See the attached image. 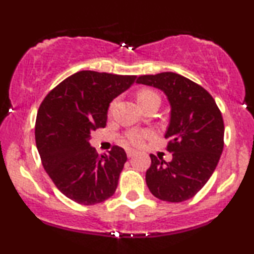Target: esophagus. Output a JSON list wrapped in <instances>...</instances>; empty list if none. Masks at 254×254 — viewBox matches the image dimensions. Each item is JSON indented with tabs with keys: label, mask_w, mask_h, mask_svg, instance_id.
Returning <instances> with one entry per match:
<instances>
[{
	"label": "esophagus",
	"mask_w": 254,
	"mask_h": 254,
	"mask_svg": "<svg viewBox=\"0 0 254 254\" xmlns=\"http://www.w3.org/2000/svg\"><path fill=\"white\" fill-rule=\"evenodd\" d=\"M136 150H133V149H127V157H132L133 156V155H135L136 154Z\"/></svg>",
	"instance_id": "1"
}]
</instances>
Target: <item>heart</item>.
<instances>
[{"instance_id":"heart-1","label":"heart","mask_w":254,"mask_h":254,"mask_svg":"<svg viewBox=\"0 0 254 254\" xmlns=\"http://www.w3.org/2000/svg\"><path fill=\"white\" fill-rule=\"evenodd\" d=\"M154 99L160 100V97H158L154 91L140 90L139 92L137 93V102H138L139 105L140 104L150 102V100ZM145 136H148V132H145V131H132V132H130L129 135H127V140H129L130 143H132V144H139Z\"/></svg>"}]
</instances>
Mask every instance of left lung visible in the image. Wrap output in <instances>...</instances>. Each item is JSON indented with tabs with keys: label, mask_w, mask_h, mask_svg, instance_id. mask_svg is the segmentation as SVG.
Here are the masks:
<instances>
[{
	"label": "left lung",
	"mask_w": 254,
	"mask_h": 254,
	"mask_svg": "<svg viewBox=\"0 0 254 254\" xmlns=\"http://www.w3.org/2000/svg\"><path fill=\"white\" fill-rule=\"evenodd\" d=\"M137 84L158 88L170 105L164 137L173 160L150 155L145 181L154 196L168 202L193 197L214 173L224 149V121L213 97L194 81L173 72L140 75Z\"/></svg>",
	"instance_id": "obj_1"
}]
</instances>
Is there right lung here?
<instances>
[{
  "label": "right lung",
  "instance_id": "obj_1",
  "mask_svg": "<svg viewBox=\"0 0 254 254\" xmlns=\"http://www.w3.org/2000/svg\"><path fill=\"white\" fill-rule=\"evenodd\" d=\"M136 75L80 71L61 81L40 105L36 148L57 188L80 204H96L115 194L127 157L114 146L98 155L91 132L105 127L110 103L131 87Z\"/></svg>",
  "mask_w": 254,
  "mask_h": 254
}]
</instances>
